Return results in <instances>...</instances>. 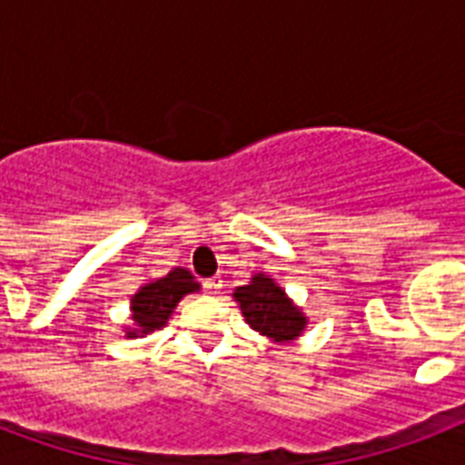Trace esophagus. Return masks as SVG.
Listing matches in <instances>:
<instances>
[{
  "label": "esophagus",
  "instance_id": "obj_1",
  "mask_svg": "<svg viewBox=\"0 0 465 465\" xmlns=\"http://www.w3.org/2000/svg\"><path fill=\"white\" fill-rule=\"evenodd\" d=\"M204 290L210 292V294H219V292H222V280H217V277H214V280H207V282H204Z\"/></svg>",
  "mask_w": 465,
  "mask_h": 465
}]
</instances>
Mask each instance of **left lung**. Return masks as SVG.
Masks as SVG:
<instances>
[{"instance_id":"left-lung-1","label":"left lung","mask_w":465,"mask_h":465,"mask_svg":"<svg viewBox=\"0 0 465 465\" xmlns=\"http://www.w3.org/2000/svg\"><path fill=\"white\" fill-rule=\"evenodd\" d=\"M246 323L277 345H287L302 338L309 325V316L302 306L290 299V294L265 272H255L251 282L233 290Z\"/></svg>"}]
</instances>
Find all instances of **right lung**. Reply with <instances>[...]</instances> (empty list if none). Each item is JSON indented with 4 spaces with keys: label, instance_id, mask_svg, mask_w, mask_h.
Wrapping results in <instances>:
<instances>
[{
    "label": "right lung",
    "instance_id": "right-lung-1",
    "mask_svg": "<svg viewBox=\"0 0 465 465\" xmlns=\"http://www.w3.org/2000/svg\"><path fill=\"white\" fill-rule=\"evenodd\" d=\"M193 292H200V282L185 268H173L168 275L147 280L130 299L133 323L123 325L125 338H144L149 332L161 331L173 316L178 302Z\"/></svg>",
    "mask_w": 465,
    "mask_h": 465
}]
</instances>
